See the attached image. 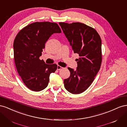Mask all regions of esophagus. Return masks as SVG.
<instances>
[{
	"label": "esophagus",
	"instance_id": "34e87169",
	"mask_svg": "<svg viewBox=\"0 0 127 127\" xmlns=\"http://www.w3.org/2000/svg\"><path fill=\"white\" fill-rule=\"evenodd\" d=\"M63 68V67H61L60 66H59V65H58V66H57V69H58V70H60V69H62Z\"/></svg>",
	"mask_w": 127,
	"mask_h": 127
}]
</instances>
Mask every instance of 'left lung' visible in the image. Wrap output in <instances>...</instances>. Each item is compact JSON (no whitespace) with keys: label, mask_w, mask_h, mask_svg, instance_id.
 Returning <instances> with one entry per match:
<instances>
[{"label":"left lung","mask_w":127,"mask_h":127,"mask_svg":"<svg viewBox=\"0 0 127 127\" xmlns=\"http://www.w3.org/2000/svg\"><path fill=\"white\" fill-rule=\"evenodd\" d=\"M75 53L79 55L76 70L68 67L70 77L64 81L66 89L74 94L86 91L93 82L102 63V42L94 29L81 23H59Z\"/></svg>","instance_id":"left-lung-1"}]
</instances>
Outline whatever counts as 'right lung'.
I'll list each match as a JSON object with an SVG mask.
<instances>
[{
    "label": "right lung",
    "instance_id": "add662e5",
    "mask_svg": "<svg viewBox=\"0 0 127 127\" xmlns=\"http://www.w3.org/2000/svg\"><path fill=\"white\" fill-rule=\"evenodd\" d=\"M59 25L48 22H35L22 29L14 42V56L19 75L31 90L39 92L47 87L56 64H46L39 58L45 44L53 33H60Z\"/></svg>",
    "mask_w": 127,
    "mask_h": 127
}]
</instances>
